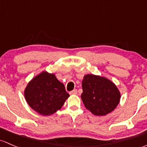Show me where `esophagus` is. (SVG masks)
I'll list each match as a JSON object with an SVG mask.
<instances>
[{"mask_svg": "<svg viewBox=\"0 0 147 147\" xmlns=\"http://www.w3.org/2000/svg\"><path fill=\"white\" fill-rule=\"evenodd\" d=\"M77 93H78V91H77V90H74L73 91H71V92H69V94H70L71 95H75V94H77Z\"/></svg>", "mask_w": 147, "mask_h": 147, "instance_id": "34e87169", "label": "esophagus"}]
</instances>
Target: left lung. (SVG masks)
I'll use <instances>...</instances> for the list:
<instances>
[{
    "label": "left lung",
    "mask_w": 147,
    "mask_h": 147,
    "mask_svg": "<svg viewBox=\"0 0 147 147\" xmlns=\"http://www.w3.org/2000/svg\"><path fill=\"white\" fill-rule=\"evenodd\" d=\"M81 99L93 115L104 116L119 103L121 93L117 85L105 77L86 74L82 81Z\"/></svg>",
    "instance_id": "obj_1"
}]
</instances>
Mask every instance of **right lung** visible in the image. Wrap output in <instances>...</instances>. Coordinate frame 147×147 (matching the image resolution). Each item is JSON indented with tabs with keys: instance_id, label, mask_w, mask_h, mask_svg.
Instances as JSON below:
<instances>
[{
	"instance_id": "add662e5",
	"label": "right lung",
	"mask_w": 147,
	"mask_h": 147,
	"mask_svg": "<svg viewBox=\"0 0 147 147\" xmlns=\"http://www.w3.org/2000/svg\"><path fill=\"white\" fill-rule=\"evenodd\" d=\"M24 96L32 110L49 116L61 109L69 94L55 74L44 71L29 81L25 88Z\"/></svg>"
}]
</instances>
